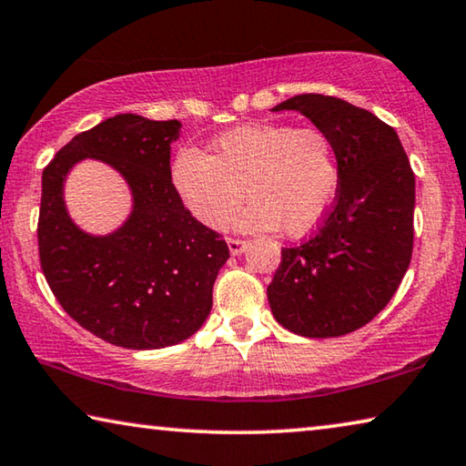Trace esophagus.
<instances>
[{"mask_svg":"<svg viewBox=\"0 0 466 466\" xmlns=\"http://www.w3.org/2000/svg\"><path fill=\"white\" fill-rule=\"evenodd\" d=\"M248 242L240 238H228V248H230L232 255H242L247 250Z\"/></svg>","mask_w":466,"mask_h":466,"instance_id":"1","label":"esophagus"}]
</instances>
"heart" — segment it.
<instances>
[{
  "instance_id": "b5f03b06",
  "label": "heart",
  "mask_w": 466,
  "mask_h": 466,
  "mask_svg": "<svg viewBox=\"0 0 466 466\" xmlns=\"http://www.w3.org/2000/svg\"><path fill=\"white\" fill-rule=\"evenodd\" d=\"M172 184L190 216L211 230L226 228L247 187L253 201L236 219L240 230L282 228L288 236H305L334 205L339 166L321 130L265 122L224 132L213 143V157L182 149Z\"/></svg>"
}]
</instances>
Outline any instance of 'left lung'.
<instances>
[{
	"label": "left lung",
	"instance_id": "left-lung-1",
	"mask_svg": "<svg viewBox=\"0 0 466 466\" xmlns=\"http://www.w3.org/2000/svg\"><path fill=\"white\" fill-rule=\"evenodd\" d=\"M309 117L339 166L334 209L311 238L282 248L268 286L279 326L305 338L363 328L400 286L412 255L415 174L396 130L378 116L328 95H297L273 107Z\"/></svg>",
	"mask_w": 466,
	"mask_h": 466
}]
</instances>
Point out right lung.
<instances>
[{
    "instance_id": "add662e5",
    "label": "right lung",
    "mask_w": 466,
    "mask_h": 466,
    "mask_svg": "<svg viewBox=\"0 0 466 466\" xmlns=\"http://www.w3.org/2000/svg\"><path fill=\"white\" fill-rule=\"evenodd\" d=\"M180 127L117 114L74 137L43 169L36 236L47 284L74 321L122 349H166L193 336L230 257L172 184L169 145ZM83 158L112 165L131 188V216L106 237L80 231L65 209V176Z\"/></svg>"
}]
</instances>
